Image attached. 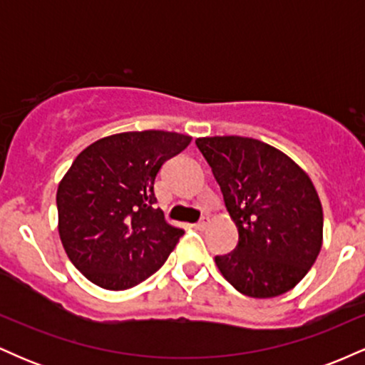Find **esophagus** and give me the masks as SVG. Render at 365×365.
I'll return each mask as SVG.
<instances>
[{"mask_svg": "<svg viewBox=\"0 0 365 365\" xmlns=\"http://www.w3.org/2000/svg\"><path fill=\"white\" fill-rule=\"evenodd\" d=\"M207 226H209V216H204L202 220H200L199 223L195 225V228H197V230H206Z\"/></svg>", "mask_w": 365, "mask_h": 365, "instance_id": "obj_1", "label": "esophagus"}]
</instances>
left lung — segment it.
Wrapping results in <instances>:
<instances>
[{"instance_id": "1", "label": "left lung", "mask_w": 365, "mask_h": 365, "mask_svg": "<svg viewBox=\"0 0 365 365\" xmlns=\"http://www.w3.org/2000/svg\"><path fill=\"white\" fill-rule=\"evenodd\" d=\"M238 230L235 250L216 255L238 292L271 299L292 290L322 245V207L311 178L287 154L249 137L195 140Z\"/></svg>"}]
</instances>
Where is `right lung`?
<instances>
[{
  "label": "right lung",
  "instance_id": "right-lung-1",
  "mask_svg": "<svg viewBox=\"0 0 365 365\" xmlns=\"http://www.w3.org/2000/svg\"><path fill=\"white\" fill-rule=\"evenodd\" d=\"M192 137L165 130L123 132L96 140L58 185L63 249L89 282L127 290L154 274L183 230L156 206L154 180Z\"/></svg>",
  "mask_w": 365,
  "mask_h": 365
}]
</instances>
